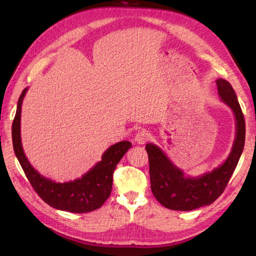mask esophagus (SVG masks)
Returning <instances> with one entry per match:
<instances>
[{"instance_id":"obj_1","label":"esophagus","mask_w":256,"mask_h":256,"mask_svg":"<svg viewBox=\"0 0 256 256\" xmlns=\"http://www.w3.org/2000/svg\"><path fill=\"white\" fill-rule=\"evenodd\" d=\"M148 138L150 134L146 130H140V131H138L136 135H135V142L138 144H145L148 140Z\"/></svg>"}]
</instances>
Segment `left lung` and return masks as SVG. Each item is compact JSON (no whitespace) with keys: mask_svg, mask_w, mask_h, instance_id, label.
Wrapping results in <instances>:
<instances>
[{"mask_svg":"<svg viewBox=\"0 0 256 256\" xmlns=\"http://www.w3.org/2000/svg\"><path fill=\"white\" fill-rule=\"evenodd\" d=\"M216 86L221 100L232 108L236 121L234 144L224 164L200 177H184L160 148L152 143L145 146L148 154L152 192L167 209L189 211L211 204L224 192L240 160L246 142L244 116L232 86L224 79L216 80Z\"/></svg>","mask_w":256,"mask_h":256,"instance_id":"8db88e82","label":"left lung"}]
</instances>
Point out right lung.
<instances>
[{"label": "right lung", "instance_id": "obj_1", "mask_svg": "<svg viewBox=\"0 0 256 256\" xmlns=\"http://www.w3.org/2000/svg\"><path fill=\"white\" fill-rule=\"evenodd\" d=\"M26 91L27 88L22 92L18 102V110L12 125V138L14 153L32 187L47 204L55 209L74 214H84L99 209L112 192L113 172L124 154L131 148V142L122 140L112 145L94 168L74 182L59 184L45 178L32 168L22 148L20 112Z\"/></svg>", "mask_w": 256, "mask_h": 256}]
</instances>
